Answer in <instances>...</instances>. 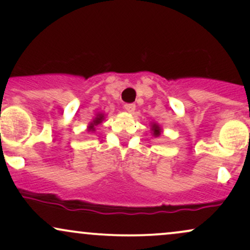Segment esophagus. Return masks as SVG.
I'll list each match as a JSON object with an SVG mask.
<instances>
[{
  "label": "esophagus",
  "instance_id": "esophagus-1",
  "mask_svg": "<svg viewBox=\"0 0 250 250\" xmlns=\"http://www.w3.org/2000/svg\"><path fill=\"white\" fill-rule=\"evenodd\" d=\"M123 109H125L127 113H134L135 109H136V105L131 104V103H130V104H125V105H123Z\"/></svg>",
  "mask_w": 250,
  "mask_h": 250
}]
</instances>
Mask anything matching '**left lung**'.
Wrapping results in <instances>:
<instances>
[{
	"label": "left lung",
	"mask_w": 250,
	"mask_h": 250,
	"mask_svg": "<svg viewBox=\"0 0 250 250\" xmlns=\"http://www.w3.org/2000/svg\"><path fill=\"white\" fill-rule=\"evenodd\" d=\"M151 130H153V135L155 137L160 136V134H161V127L157 123H151Z\"/></svg>",
	"instance_id": "obj_1"
}]
</instances>
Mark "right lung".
Wrapping results in <instances>:
<instances>
[{"mask_svg":"<svg viewBox=\"0 0 250 250\" xmlns=\"http://www.w3.org/2000/svg\"><path fill=\"white\" fill-rule=\"evenodd\" d=\"M103 119H104V115H103V114H97L95 119L93 120V122H91L90 125H89L88 131H95V125H100V123L102 122Z\"/></svg>","mask_w":250,"mask_h":250,"instance_id":"1","label":"right lung"}]
</instances>
